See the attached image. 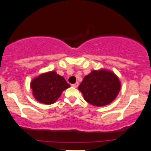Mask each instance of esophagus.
Returning a JSON list of instances; mask_svg holds the SVG:
<instances>
[{
	"label": "esophagus",
	"instance_id": "1",
	"mask_svg": "<svg viewBox=\"0 0 151 151\" xmlns=\"http://www.w3.org/2000/svg\"><path fill=\"white\" fill-rule=\"evenodd\" d=\"M72 87H74V88H77L78 86H79V83H78V82H77V83L72 84Z\"/></svg>",
	"mask_w": 151,
	"mask_h": 151
}]
</instances>
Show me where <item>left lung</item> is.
<instances>
[{"mask_svg":"<svg viewBox=\"0 0 151 151\" xmlns=\"http://www.w3.org/2000/svg\"><path fill=\"white\" fill-rule=\"evenodd\" d=\"M78 89L88 103L99 107L108 105L115 99L121 89V83L110 70H94L83 78Z\"/></svg>","mask_w":151,"mask_h":151,"instance_id":"8db88e82","label":"left lung"}]
</instances>
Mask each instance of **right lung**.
Masks as SVG:
<instances>
[{
  "instance_id": "1",
  "label": "right lung",
  "mask_w": 151,
  "mask_h": 151,
  "mask_svg": "<svg viewBox=\"0 0 151 151\" xmlns=\"http://www.w3.org/2000/svg\"><path fill=\"white\" fill-rule=\"evenodd\" d=\"M70 87L64 77L58 74L55 70L41 74L30 83L35 99L47 105L55 103L63 90Z\"/></svg>"
}]
</instances>
